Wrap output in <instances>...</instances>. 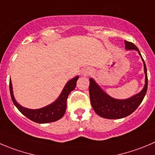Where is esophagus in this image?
Here are the masks:
<instances>
[{
    "label": "esophagus",
    "mask_w": 155,
    "mask_h": 155,
    "mask_svg": "<svg viewBox=\"0 0 155 155\" xmlns=\"http://www.w3.org/2000/svg\"><path fill=\"white\" fill-rule=\"evenodd\" d=\"M82 74L83 75V76H88V75L90 74V71H89V69H84V70L82 71Z\"/></svg>",
    "instance_id": "obj_1"
}]
</instances>
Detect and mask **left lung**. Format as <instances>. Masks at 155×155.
Masks as SVG:
<instances>
[{
	"label": "left lung",
	"instance_id": "8db88e82",
	"mask_svg": "<svg viewBox=\"0 0 155 155\" xmlns=\"http://www.w3.org/2000/svg\"><path fill=\"white\" fill-rule=\"evenodd\" d=\"M125 49L126 50H134L138 52L141 57V53L138 47L134 44L125 40ZM144 63V73H145V85L142 90L139 93L133 95L132 97L127 99H116L105 93L99 85L92 78L89 79V97H90L91 105L95 113L102 118L108 119H118L131 115L136 110L139 106L147 89V68L142 58Z\"/></svg>",
	"mask_w": 155,
	"mask_h": 155
}]
</instances>
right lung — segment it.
<instances>
[{
	"label": "right lung",
	"instance_id": "obj_1",
	"mask_svg": "<svg viewBox=\"0 0 155 155\" xmlns=\"http://www.w3.org/2000/svg\"><path fill=\"white\" fill-rule=\"evenodd\" d=\"M78 79H79V76H76L69 80L66 84L59 98L54 102L39 109H30V108H24L21 105H19L14 99V94H13L12 83L10 80L9 85L11 99L15 106L18 108V110L31 121L40 124L53 122V121L60 119L64 115L65 112H66V100H67L68 95L76 88Z\"/></svg>",
	"mask_w": 155,
	"mask_h": 155
}]
</instances>
